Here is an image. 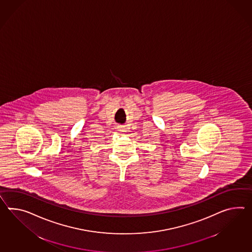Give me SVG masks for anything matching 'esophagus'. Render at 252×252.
I'll return each mask as SVG.
<instances>
[{"mask_svg":"<svg viewBox=\"0 0 252 252\" xmlns=\"http://www.w3.org/2000/svg\"><path fill=\"white\" fill-rule=\"evenodd\" d=\"M118 129L120 130V131H122V132H125V126H118Z\"/></svg>","mask_w":252,"mask_h":252,"instance_id":"34e87169","label":"esophagus"}]
</instances>
